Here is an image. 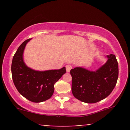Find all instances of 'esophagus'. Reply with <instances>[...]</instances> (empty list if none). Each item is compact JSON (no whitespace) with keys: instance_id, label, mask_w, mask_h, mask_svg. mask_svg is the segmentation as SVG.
Returning a JSON list of instances; mask_svg holds the SVG:
<instances>
[{"instance_id":"34e87169","label":"esophagus","mask_w":130,"mask_h":130,"mask_svg":"<svg viewBox=\"0 0 130 130\" xmlns=\"http://www.w3.org/2000/svg\"><path fill=\"white\" fill-rule=\"evenodd\" d=\"M72 69V65H66V70H67V72H70V70H71Z\"/></svg>"}]
</instances>
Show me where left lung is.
<instances>
[{"label": "left lung", "mask_w": 130, "mask_h": 130, "mask_svg": "<svg viewBox=\"0 0 130 130\" xmlns=\"http://www.w3.org/2000/svg\"><path fill=\"white\" fill-rule=\"evenodd\" d=\"M107 61L95 71L82 67L70 70L72 77V91L81 102L95 103L109 96L117 83L118 63L114 54L105 56Z\"/></svg>", "instance_id": "obj_1"}]
</instances>
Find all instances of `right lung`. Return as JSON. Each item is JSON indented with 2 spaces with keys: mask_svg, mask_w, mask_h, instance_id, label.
Listing matches in <instances>:
<instances>
[{
  "mask_svg": "<svg viewBox=\"0 0 130 130\" xmlns=\"http://www.w3.org/2000/svg\"><path fill=\"white\" fill-rule=\"evenodd\" d=\"M31 39L24 41L14 54L11 64L12 77L21 94L31 102L40 103L52 96L54 84L66 73V69L63 67L60 69L39 71L28 67L24 62L23 53Z\"/></svg>",
  "mask_w": 130,
  "mask_h": 130,
  "instance_id": "obj_1",
  "label": "right lung"
}]
</instances>
